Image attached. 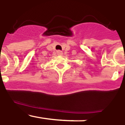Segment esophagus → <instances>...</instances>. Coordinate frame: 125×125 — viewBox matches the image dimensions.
<instances>
[{"label": "esophagus", "mask_w": 125, "mask_h": 125, "mask_svg": "<svg viewBox=\"0 0 125 125\" xmlns=\"http://www.w3.org/2000/svg\"><path fill=\"white\" fill-rule=\"evenodd\" d=\"M57 55H59V56H61V55L62 54V52L61 51H57Z\"/></svg>", "instance_id": "1"}]
</instances>
